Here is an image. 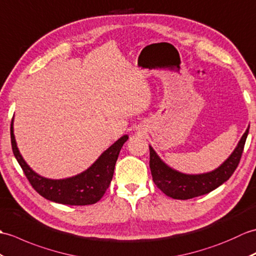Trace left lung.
Masks as SVG:
<instances>
[{
    "label": "left lung",
    "instance_id": "obj_1",
    "mask_svg": "<svg viewBox=\"0 0 256 256\" xmlns=\"http://www.w3.org/2000/svg\"><path fill=\"white\" fill-rule=\"evenodd\" d=\"M250 128V127H248ZM248 128L242 136L231 156L216 168L214 171L204 174H184L168 166L156 151L150 148V170L154 184L166 196L174 200H190L197 196L208 194L230 178L241 160L242 152L248 134Z\"/></svg>",
    "mask_w": 256,
    "mask_h": 256
}]
</instances>
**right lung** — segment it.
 Masks as SVG:
<instances>
[{
	"instance_id": "obj_1",
	"label": "right lung",
	"mask_w": 256,
	"mask_h": 256,
	"mask_svg": "<svg viewBox=\"0 0 256 256\" xmlns=\"http://www.w3.org/2000/svg\"><path fill=\"white\" fill-rule=\"evenodd\" d=\"M127 140L128 136H122L120 139H118L115 144L102 153V156L86 171L81 174L64 180H50L38 175L28 166L16 144L13 119L10 124V142H12L13 153L30 185L39 195L46 200L64 204V205H92L103 197L112 178L114 168H115L119 152Z\"/></svg>"
}]
</instances>
